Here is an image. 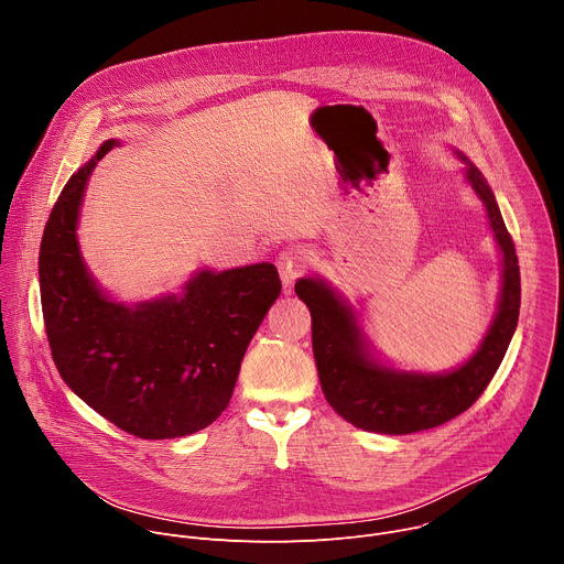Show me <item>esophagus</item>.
I'll return each instance as SVG.
<instances>
[{
    "label": "esophagus",
    "mask_w": 564,
    "mask_h": 564,
    "mask_svg": "<svg viewBox=\"0 0 564 564\" xmlns=\"http://www.w3.org/2000/svg\"><path fill=\"white\" fill-rule=\"evenodd\" d=\"M276 265H279L283 285H292L299 276H303L310 270V257L299 248H288L281 252Z\"/></svg>",
    "instance_id": "obj_1"
}]
</instances>
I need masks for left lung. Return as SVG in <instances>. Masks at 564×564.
Instances as JSON below:
<instances>
[{
	"label": "left lung",
	"instance_id": "left-lung-1",
	"mask_svg": "<svg viewBox=\"0 0 564 564\" xmlns=\"http://www.w3.org/2000/svg\"><path fill=\"white\" fill-rule=\"evenodd\" d=\"M466 178L489 212L505 257V281L494 326L462 368L446 375L383 368L368 359L352 310L328 285L314 279H301L294 285L299 299L310 307L312 350L321 388L328 404L357 429L406 435L442 426L475 404L505 359L520 314L518 254L485 176L468 165Z\"/></svg>",
	"mask_w": 564,
	"mask_h": 564
}]
</instances>
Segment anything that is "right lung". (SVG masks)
Segmentation results:
<instances>
[{
  "label": "right lung",
  "instance_id": "obj_1",
  "mask_svg": "<svg viewBox=\"0 0 564 564\" xmlns=\"http://www.w3.org/2000/svg\"><path fill=\"white\" fill-rule=\"evenodd\" d=\"M107 140L64 185L40 246V292L53 361L66 386L140 440H174L209 426L229 404L240 361L281 294L272 263L200 272L183 296L127 307L87 274L77 209Z\"/></svg>",
  "mask_w": 564,
  "mask_h": 564
}]
</instances>
